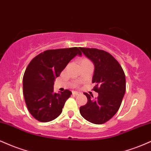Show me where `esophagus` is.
Masks as SVG:
<instances>
[{"label": "esophagus", "mask_w": 151, "mask_h": 151, "mask_svg": "<svg viewBox=\"0 0 151 151\" xmlns=\"http://www.w3.org/2000/svg\"><path fill=\"white\" fill-rule=\"evenodd\" d=\"M72 94L75 95V96H77V95L81 94V93L80 92H78V91H73V92H72Z\"/></svg>", "instance_id": "obj_1"}]
</instances>
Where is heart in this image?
I'll return each mask as SVG.
<instances>
[{
	"mask_svg": "<svg viewBox=\"0 0 151 151\" xmlns=\"http://www.w3.org/2000/svg\"><path fill=\"white\" fill-rule=\"evenodd\" d=\"M82 61H89V60H87V59H86V58H82L80 60V62H82Z\"/></svg>",
	"mask_w": 151,
	"mask_h": 151,
	"instance_id": "heart-1",
	"label": "heart"
}]
</instances>
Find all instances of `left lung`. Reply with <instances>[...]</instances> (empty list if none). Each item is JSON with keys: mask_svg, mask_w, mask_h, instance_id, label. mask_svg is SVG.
Segmentation results:
<instances>
[{"mask_svg": "<svg viewBox=\"0 0 151 151\" xmlns=\"http://www.w3.org/2000/svg\"><path fill=\"white\" fill-rule=\"evenodd\" d=\"M80 50L94 65L93 90L99 96L92 99L93 95L84 93L87 103L79 108V111L84 119L92 124H104L120 108L126 91L125 74L110 53L96 48L80 47Z\"/></svg>", "mask_w": 151, "mask_h": 151, "instance_id": "1", "label": "left lung"}]
</instances>
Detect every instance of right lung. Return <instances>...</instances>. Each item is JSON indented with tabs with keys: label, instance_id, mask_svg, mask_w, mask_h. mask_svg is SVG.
Returning a JSON list of instances; mask_svg holds the SVG:
<instances>
[{
	"label": "right lung",
	"instance_id": "1",
	"mask_svg": "<svg viewBox=\"0 0 151 151\" xmlns=\"http://www.w3.org/2000/svg\"><path fill=\"white\" fill-rule=\"evenodd\" d=\"M78 47L48 50L37 55L26 68L22 79L25 101L31 115L40 122H48L62 113L72 92L54 93V81L76 55Z\"/></svg>",
	"mask_w": 151,
	"mask_h": 151
}]
</instances>
